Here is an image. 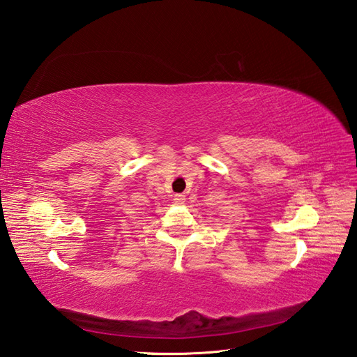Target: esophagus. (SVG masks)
Listing matches in <instances>:
<instances>
[{"label":"esophagus","instance_id":"1","mask_svg":"<svg viewBox=\"0 0 357 357\" xmlns=\"http://www.w3.org/2000/svg\"><path fill=\"white\" fill-rule=\"evenodd\" d=\"M174 202H176L177 204H183V203L186 202V199H185V195H181V194H177L176 197H174Z\"/></svg>","mask_w":357,"mask_h":357}]
</instances>
